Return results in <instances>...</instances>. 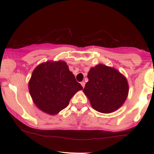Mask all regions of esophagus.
<instances>
[{
  "mask_svg": "<svg viewBox=\"0 0 154 154\" xmlns=\"http://www.w3.org/2000/svg\"><path fill=\"white\" fill-rule=\"evenodd\" d=\"M80 84H81V86H82V87H83V88H84L85 85H86V83H85L84 81H83V82H81V83H80Z\"/></svg>",
  "mask_w": 154,
  "mask_h": 154,
  "instance_id": "obj_1",
  "label": "esophagus"
}]
</instances>
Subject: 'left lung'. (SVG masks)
I'll use <instances>...</instances> for the list:
<instances>
[{
    "label": "left lung",
    "mask_w": 154,
    "mask_h": 154,
    "mask_svg": "<svg viewBox=\"0 0 154 154\" xmlns=\"http://www.w3.org/2000/svg\"><path fill=\"white\" fill-rule=\"evenodd\" d=\"M83 92L94 109L111 113L120 108L127 99L129 85L127 78L114 68L98 64L90 68Z\"/></svg>",
    "instance_id": "8db88e82"
}]
</instances>
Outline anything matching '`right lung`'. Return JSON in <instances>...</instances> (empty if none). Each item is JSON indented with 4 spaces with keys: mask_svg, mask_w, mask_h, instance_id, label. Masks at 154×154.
Masks as SVG:
<instances>
[{
    "mask_svg": "<svg viewBox=\"0 0 154 154\" xmlns=\"http://www.w3.org/2000/svg\"><path fill=\"white\" fill-rule=\"evenodd\" d=\"M35 105L54 116L68 106L71 97L83 87L64 61H48L35 67L28 83Z\"/></svg>",
    "mask_w": 154,
    "mask_h": 154,
    "instance_id": "1",
    "label": "right lung"
}]
</instances>
